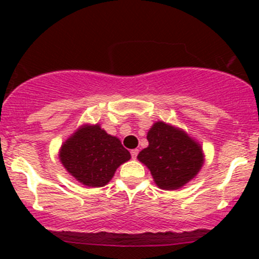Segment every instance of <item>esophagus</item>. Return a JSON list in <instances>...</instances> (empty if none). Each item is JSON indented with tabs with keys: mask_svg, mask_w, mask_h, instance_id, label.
<instances>
[{
	"mask_svg": "<svg viewBox=\"0 0 259 259\" xmlns=\"http://www.w3.org/2000/svg\"><path fill=\"white\" fill-rule=\"evenodd\" d=\"M130 153H132V156H133V159H137V156H138V153H139V150H138V149H133V150L130 151Z\"/></svg>",
	"mask_w": 259,
	"mask_h": 259,
	"instance_id": "1",
	"label": "esophagus"
}]
</instances>
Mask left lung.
I'll list each match as a JSON object with an SVG mask.
<instances>
[{"mask_svg":"<svg viewBox=\"0 0 259 259\" xmlns=\"http://www.w3.org/2000/svg\"><path fill=\"white\" fill-rule=\"evenodd\" d=\"M149 145L138 155L164 190H177L194 179L204 164L203 148L180 127L154 122L146 135Z\"/></svg>","mask_w":259,"mask_h":259,"instance_id":"left-lung-1","label":"left lung"}]
</instances>
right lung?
<instances>
[{"instance_id":"obj_1","label":"right lung","mask_w":259,"mask_h":259,"mask_svg":"<svg viewBox=\"0 0 259 259\" xmlns=\"http://www.w3.org/2000/svg\"><path fill=\"white\" fill-rule=\"evenodd\" d=\"M130 158L119 138L108 134L100 124L81 125L59 150L60 161L70 176L90 188L108 184Z\"/></svg>"}]
</instances>
